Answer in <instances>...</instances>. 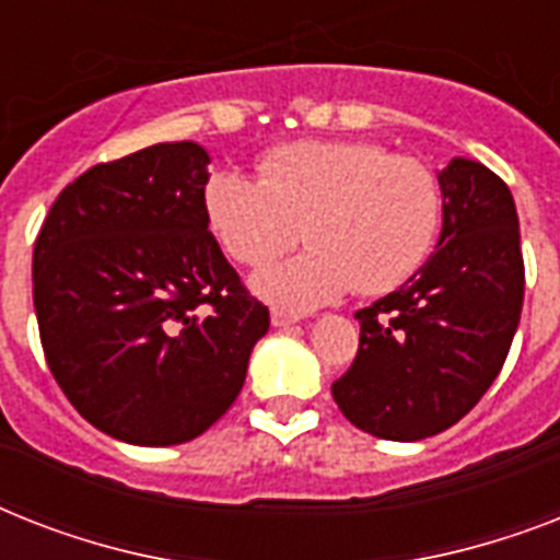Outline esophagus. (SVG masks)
Wrapping results in <instances>:
<instances>
[{
  "label": "esophagus",
  "instance_id": "34e87169",
  "mask_svg": "<svg viewBox=\"0 0 560 560\" xmlns=\"http://www.w3.org/2000/svg\"><path fill=\"white\" fill-rule=\"evenodd\" d=\"M270 319L276 328H288V325H296L302 319V314H293V311H284V307H272Z\"/></svg>",
  "mask_w": 560,
  "mask_h": 560
}]
</instances>
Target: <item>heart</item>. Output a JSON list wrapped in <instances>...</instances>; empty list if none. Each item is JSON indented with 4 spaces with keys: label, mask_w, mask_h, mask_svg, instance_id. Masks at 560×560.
Here are the masks:
<instances>
[{
    "label": "heart",
    "mask_w": 560,
    "mask_h": 560,
    "mask_svg": "<svg viewBox=\"0 0 560 560\" xmlns=\"http://www.w3.org/2000/svg\"><path fill=\"white\" fill-rule=\"evenodd\" d=\"M261 179L211 174L202 206L237 264L261 267L302 241L314 249L264 270L255 290L284 307H314L358 290L383 296L433 253L444 218L435 171L358 139H305L264 153Z\"/></svg>",
    "instance_id": "1"
}]
</instances>
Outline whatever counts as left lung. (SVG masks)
<instances>
[{"label":"left lung","mask_w":560,"mask_h":560,"mask_svg":"<svg viewBox=\"0 0 560 560\" xmlns=\"http://www.w3.org/2000/svg\"><path fill=\"white\" fill-rule=\"evenodd\" d=\"M439 183V249L404 288L354 314L358 358L331 383L342 416L389 442H418L468 416L521 323L526 272L512 191L474 160H453Z\"/></svg>","instance_id":"1"}]
</instances>
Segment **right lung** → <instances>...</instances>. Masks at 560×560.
I'll return each instance as SVG.
<instances>
[{
  "label": "right lung",
  "instance_id": "obj_1",
  "mask_svg": "<svg viewBox=\"0 0 560 560\" xmlns=\"http://www.w3.org/2000/svg\"><path fill=\"white\" fill-rule=\"evenodd\" d=\"M209 153L151 144L57 194L34 241V311L57 386L101 433L168 447L244 386L270 311L209 232Z\"/></svg>",
  "mask_w": 560,
  "mask_h": 560
}]
</instances>
